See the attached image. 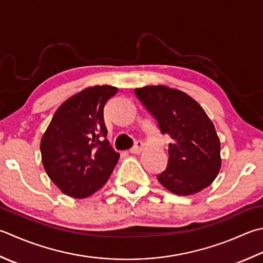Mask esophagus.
I'll use <instances>...</instances> for the list:
<instances>
[{"mask_svg":"<svg viewBox=\"0 0 263 263\" xmlns=\"http://www.w3.org/2000/svg\"><path fill=\"white\" fill-rule=\"evenodd\" d=\"M142 149H143V143L141 141H137L135 147L130 149V153L131 154H140Z\"/></svg>","mask_w":263,"mask_h":263,"instance_id":"34e87169","label":"esophagus"}]
</instances>
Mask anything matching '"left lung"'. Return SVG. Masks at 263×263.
<instances>
[{"label":"left lung","instance_id":"8db88e82","mask_svg":"<svg viewBox=\"0 0 263 263\" xmlns=\"http://www.w3.org/2000/svg\"><path fill=\"white\" fill-rule=\"evenodd\" d=\"M135 93L172 139L166 170L157 176L162 186L180 196L209 187L220 171L221 156L220 139L205 110L187 93L165 85L139 87Z\"/></svg>","mask_w":263,"mask_h":263}]
</instances>
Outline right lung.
<instances>
[{
  "label": "right lung",
  "instance_id": "add662e5",
  "mask_svg": "<svg viewBox=\"0 0 263 263\" xmlns=\"http://www.w3.org/2000/svg\"><path fill=\"white\" fill-rule=\"evenodd\" d=\"M117 87L95 85L61 104L41 139L46 174L61 193L84 198L108 181L120 154L106 138L104 107Z\"/></svg>",
  "mask_w": 263,
  "mask_h": 263
}]
</instances>
